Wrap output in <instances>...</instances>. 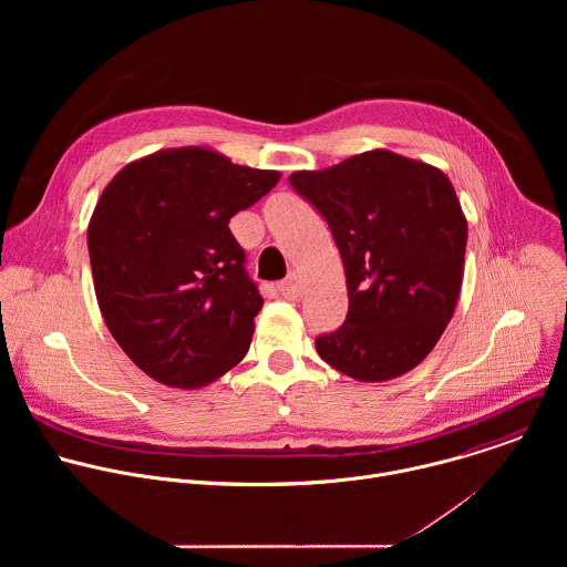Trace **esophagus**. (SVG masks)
<instances>
[{
	"mask_svg": "<svg viewBox=\"0 0 567 567\" xmlns=\"http://www.w3.org/2000/svg\"><path fill=\"white\" fill-rule=\"evenodd\" d=\"M278 291L282 298L291 300V302H298L302 298V289H300V282H298V276L291 274L289 278H285L282 282H278Z\"/></svg>",
	"mask_w": 567,
	"mask_h": 567,
	"instance_id": "esophagus-1",
	"label": "esophagus"
}]
</instances>
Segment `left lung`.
Here are the masks:
<instances>
[{"instance_id":"8db88e82","label":"left lung","mask_w":567,"mask_h":567,"mask_svg":"<svg viewBox=\"0 0 567 567\" xmlns=\"http://www.w3.org/2000/svg\"><path fill=\"white\" fill-rule=\"evenodd\" d=\"M289 182L328 219L346 269L348 316L316 339L320 359L365 383L411 372L444 334L462 287L466 217L453 184L381 147Z\"/></svg>"}]
</instances>
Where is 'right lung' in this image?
I'll return each mask as SVG.
<instances>
[{
  "mask_svg": "<svg viewBox=\"0 0 567 567\" xmlns=\"http://www.w3.org/2000/svg\"><path fill=\"white\" fill-rule=\"evenodd\" d=\"M280 182L213 147H168L127 164L87 228L107 330L154 381L204 388L249 352L262 296L228 221Z\"/></svg>",
  "mask_w": 567,
  "mask_h": 567,
  "instance_id": "right-lung-1",
  "label": "right lung"
}]
</instances>
